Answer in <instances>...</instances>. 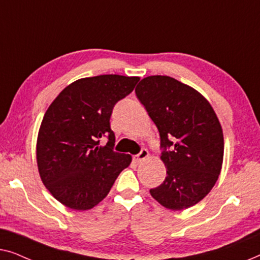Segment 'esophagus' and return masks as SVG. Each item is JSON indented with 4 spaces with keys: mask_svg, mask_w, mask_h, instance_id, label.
<instances>
[{
    "mask_svg": "<svg viewBox=\"0 0 260 260\" xmlns=\"http://www.w3.org/2000/svg\"><path fill=\"white\" fill-rule=\"evenodd\" d=\"M148 157H149V151L147 150V149H142L140 154L135 156L134 159H135V161H136L137 163H140V162H142V161H144V159L148 158Z\"/></svg>",
    "mask_w": 260,
    "mask_h": 260,
    "instance_id": "obj_1",
    "label": "esophagus"
}]
</instances>
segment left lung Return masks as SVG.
<instances>
[{
    "instance_id": "1",
    "label": "left lung",
    "mask_w": 260,
    "mask_h": 260,
    "mask_svg": "<svg viewBox=\"0 0 260 260\" xmlns=\"http://www.w3.org/2000/svg\"><path fill=\"white\" fill-rule=\"evenodd\" d=\"M135 92L157 126L165 149L161 161L167 176L150 189L151 197L172 211L197 205L221 172L223 134L218 116L200 92L172 77L144 78Z\"/></svg>"
}]
</instances>
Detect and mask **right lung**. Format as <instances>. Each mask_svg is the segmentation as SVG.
<instances>
[{"mask_svg": "<svg viewBox=\"0 0 260 260\" xmlns=\"http://www.w3.org/2000/svg\"><path fill=\"white\" fill-rule=\"evenodd\" d=\"M140 77L103 74L81 78L60 92L42 118L37 163L42 183L63 206L87 211L109 194L133 157L113 151L110 117ZM102 136L108 143L99 147Z\"/></svg>", "mask_w": 260, "mask_h": 260, "instance_id": "add662e5", "label": "right lung"}]
</instances>
